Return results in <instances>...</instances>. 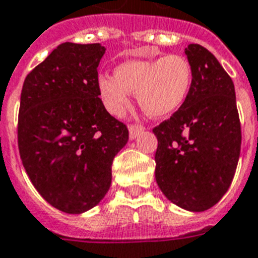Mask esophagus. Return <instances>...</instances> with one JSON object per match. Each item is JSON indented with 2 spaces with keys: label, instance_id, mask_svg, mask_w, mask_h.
Returning a JSON list of instances; mask_svg holds the SVG:
<instances>
[{
  "label": "esophagus",
  "instance_id": "34e87169",
  "mask_svg": "<svg viewBox=\"0 0 258 258\" xmlns=\"http://www.w3.org/2000/svg\"><path fill=\"white\" fill-rule=\"evenodd\" d=\"M143 128L142 127H139V125H130L128 133H130V139L134 141V139H137L139 137V134L142 133Z\"/></svg>",
  "mask_w": 258,
  "mask_h": 258
}]
</instances>
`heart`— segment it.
<instances>
[{"label":"heart","instance_id":"b5f03b06","mask_svg":"<svg viewBox=\"0 0 258 258\" xmlns=\"http://www.w3.org/2000/svg\"><path fill=\"white\" fill-rule=\"evenodd\" d=\"M192 80L189 60L184 55L170 54L127 60L116 68L115 76H98L97 89L113 116L123 115L131 105V93H138V103L147 115L166 117L184 105Z\"/></svg>","mask_w":258,"mask_h":258}]
</instances>
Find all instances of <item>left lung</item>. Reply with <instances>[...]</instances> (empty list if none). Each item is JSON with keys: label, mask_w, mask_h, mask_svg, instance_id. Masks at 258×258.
Returning <instances> with one entry per match:
<instances>
[{"label": "left lung", "mask_w": 258, "mask_h": 258, "mask_svg": "<svg viewBox=\"0 0 258 258\" xmlns=\"http://www.w3.org/2000/svg\"><path fill=\"white\" fill-rule=\"evenodd\" d=\"M185 55L194 80L188 98L153 130L158 139L155 180L173 204L190 212L215 206L233 181L241 151V124L231 78L200 44Z\"/></svg>", "instance_id": "8db88e82"}]
</instances>
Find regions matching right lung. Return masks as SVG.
<instances>
[{
    "label": "right lung",
    "instance_id": "obj_1",
    "mask_svg": "<svg viewBox=\"0 0 258 258\" xmlns=\"http://www.w3.org/2000/svg\"><path fill=\"white\" fill-rule=\"evenodd\" d=\"M100 43H62L25 78L19 112L20 157L46 202L84 214L107 195L112 162L128 130L98 97Z\"/></svg>",
    "mask_w": 258,
    "mask_h": 258
}]
</instances>
